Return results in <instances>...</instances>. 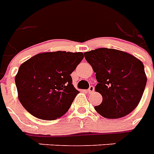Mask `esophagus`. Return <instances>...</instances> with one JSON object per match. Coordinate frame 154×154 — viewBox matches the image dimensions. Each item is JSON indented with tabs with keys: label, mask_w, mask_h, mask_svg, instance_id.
<instances>
[{
	"label": "esophagus",
	"mask_w": 154,
	"mask_h": 154,
	"mask_svg": "<svg viewBox=\"0 0 154 154\" xmlns=\"http://www.w3.org/2000/svg\"><path fill=\"white\" fill-rule=\"evenodd\" d=\"M94 90H95L94 86L91 85V86H90V87H89V88H88V92H89V93H92V92H94Z\"/></svg>",
	"instance_id": "1"
}]
</instances>
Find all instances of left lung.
Masks as SVG:
<instances>
[{
    "label": "left lung",
    "mask_w": 154,
    "mask_h": 154,
    "mask_svg": "<svg viewBox=\"0 0 154 154\" xmlns=\"http://www.w3.org/2000/svg\"><path fill=\"white\" fill-rule=\"evenodd\" d=\"M96 73L95 90L103 100L95 109L107 119L122 118L141 100L146 88L144 66L130 54L116 49L99 48L84 54Z\"/></svg>",
    "instance_id": "left-lung-1"
}]
</instances>
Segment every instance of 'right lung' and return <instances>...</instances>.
<instances>
[{"instance_id": "1", "label": "right lung", "mask_w": 154, "mask_h": 154, "mask_svg": "<svg viewBox=\"0 0 154 154\" xmlns=\"http://www.w3.org/2000/svg\"><path fill=\"white\" fill-rule=\"evenodd\" d=\"M83 57L81 52L56 51L38 54L23 62L15 82L25 109L44 120L65 115L79 93L70 74Z\"/></svg>"}]
</instances>
